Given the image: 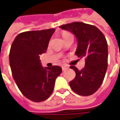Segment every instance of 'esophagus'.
Here are the masks:
<instances>
[{
    "label": "esophagus",
    "mask_w": 120,
    "mask_h": 120,
    "mask_svg": "<svg viewBox=\"0 0 120 120\" xmlns=\"http://www.w3.org/2000/svg\"><path fill=\"white\" fill-rule=\"evenodd\" d=\"M61 67H62L63 71H65V70H66V69H68V67H67V66H65V65H63Z\"/></svg>",
    "instance_id": "1"
}]
</instances>
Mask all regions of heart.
Returning a JSON list of instances; mask_svg holds the SVG:
<instances>
[{"label":"heart","mask_w":120,"mask_h":120,"mask_svg":"<svg viewBox=\"0 0 120 120\" xmlns=\"http://www.w3.org/2000/svg\"><path fill=\"white\" fill-rule=\"evenodd\" d=\"M72 35L71 34H69V33H64L63 35V39H67L68 37H71Z\"/></svg>","instance_id":"b5f03b06"}]
</instances>
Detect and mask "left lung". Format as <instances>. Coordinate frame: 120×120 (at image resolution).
Returning a JSON list of instances; mask_svg holds the SVG:
<instances>
[{
  "label": "left lung",
  "mask_w": 120,
  "mask_h": 120,
  "mask_svg": "<svg viewBox=\"0 0 120 120\" xmlns=\"http://www.w3.org/2000/svg\"><path fill=\"white\" fill-rule=\"evenodd\" d=\"M75 36L77 47L75 55L85 57V67L75 72V77L69 82L71 90L78 95L87 96L94 94L103 83L108 68V43L104 34L94 25L74 22L59 26Z\"/></svg>",
  "instance_id": "left-lung-1"
}]
</instances>
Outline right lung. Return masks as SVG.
Masks as SVG:
<instances>
[{
	"label": "right lung",
	"mask_w": 120,
	"mask_h": 120,
	"mask_svg": "<svg viewBox=\"0 0 120 120\" xmlns=\"http://www.w3.org/2000/svg\"><path fill=\"white\" fill-rule=\"evenodd\" d=\"M55 29L26 31L17 35L9 53L12 74L21 93L33 101H45L51 95L56 78L62 71L57 65L43 67L39 55L45 53Z\"/></svg>",
	"instance_id": "obj_1"
}]
</instances>
